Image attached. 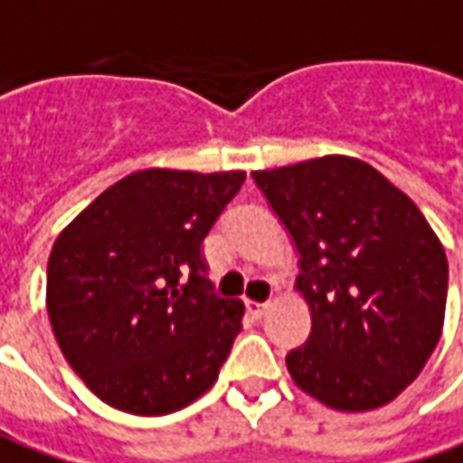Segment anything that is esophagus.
<instances>
[{"instance_id": "1", "label": "esophagus", "mask_w": 463, "mask_h": 463, "mask_svg": "<svg viewBox=\"0 0 463 463\" xmlns=\"http://www.w3.org/2000/svg\"><path fill=\"white\" fill-rule=\"evenodd\" d=\"M246 310L253 320H261L263 310H266V302H253V299H246Z\"/></svg>"}]
</instances>
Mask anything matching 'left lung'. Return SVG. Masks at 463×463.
Returning a JSON list of instances; mask_svg holds the SVG:
<instances>
[{
  "mask_svg": "<svg viewBox=\"0 0 463 463\" xmlns=\"http://www.w3.org/2000/svg\"><path fill=\"white\" fill-rule=\"evenodd\" d=\"M253 182L299 253L312 333L287 354L299 390L343 412L392 402L439 345L449 261L415 202L376 168L326 156Z\"/></svg>",
  "mask_w": 463,
  "mask_h": 463,
  "instance_id": "1",
  "label": "left lung"
}]
</instances>
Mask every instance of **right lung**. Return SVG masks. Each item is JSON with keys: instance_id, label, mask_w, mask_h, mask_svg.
<instances>
[{"instance_id": "1", "label": "right lung", "mask_w": 463, "mask_h": 463, "mask_svg": "<svg viewBox=\"0 0 463 463\" xmlns=\"http://www.w3.org/2000/svg\"><path fill=\"white\" fill-rule=\"evenodd\" d=\"M243 182V171H136L58 235L48 317L102 402L168 415L215 384L243 302L215 295L202 246Z\"/></svg>"}]
</instances>
